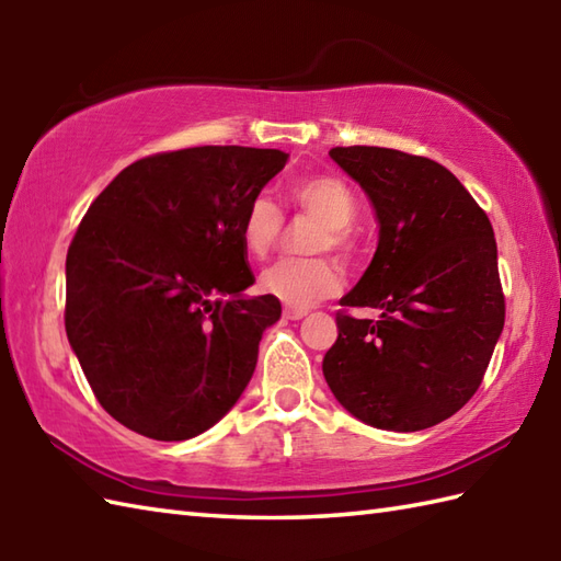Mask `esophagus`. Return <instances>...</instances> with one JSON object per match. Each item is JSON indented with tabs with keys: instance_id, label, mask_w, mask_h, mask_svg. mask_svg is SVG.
Segmentation results:
<instances>
[{
	"instance_id": "34e87169",
	"label": "esophagus",
	"mask_w": 561,
	"mask_h": 561,
	"mask_svg": "<svg viewBox=\"0 0 561 561\" xmlns=\"http://www.w3.org/2000/svg\"><path fill=\"white\" fill-rule=\"evenodd\" d=\"M308 316V311L306 308H284V318L287 320H301V318H306Z\"/></svg>"
}]
</instances>
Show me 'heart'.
<instances>
[{
    "label": "heart",
    "instance_id": "heart-1",
    "mask_svg": "<svg viewBox=\"0 0 561 561\" xmlns=\"http://www.w3.org/2000/svg\"><path fill=\"white\" fill-rule=\"evenodd\" d=\"M296 207L323 221L313 238V253L332 250L342 262H354L359 255L352 221L356 217V197L350 185L337 175L316 173L299 178L289 190ZM284 226V214L267 195H257L248 202L241 217V243L248 255L265 257L277 245ZM340 270L328 257L279 260L260 274L262 294L274 296L289 308H311L318 301L330 299L340 291Z\"/></svg>",
    "mask_w": 561,
    "mask_h": 561
}]
</instances>
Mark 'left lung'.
Segmentation results:
<instances>
[{
	"label": "left lung",
	"instance_id": "left-lung-1",
	"mask_svg": "<svg viewBox=\"0 0 561 561\" xmlns=\"http://www.w3.org/2000/svg\"><path fill=\"white\" fill-rule=\"evenodd\" d=\"M378 219L371 265L340 306L323 376L344 410L386 432H422L480 388L504 330L496 241L486 214L444 165L383 147H335Z\"/></svg>",
	"mask_w": 561,
	"mask_h": 561
}]
</instances>
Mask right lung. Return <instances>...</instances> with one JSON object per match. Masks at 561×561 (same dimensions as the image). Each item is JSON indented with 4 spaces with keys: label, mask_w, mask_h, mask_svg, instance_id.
<instances>
[{
    "label": "right lung",
    "mask_w": 561,
    "mask_h": 561,
    "mask_svg": "<svg viewBox=\"0 0 561 561\" xmlns=\"http://www.w3.org/2000/svg\"><path fill=\"white\" fill-rule=\"evenodd\" d=\"M289 153L193 147L139 159L91 202L67 253L65 328L113 420L185 440L241 398L282 316L241 243L248 202Z\"/></svg>",
    "instance_id": "obj_1"
}]
</instances>
